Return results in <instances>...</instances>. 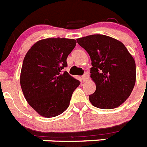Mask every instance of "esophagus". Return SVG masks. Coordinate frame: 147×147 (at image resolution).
<instances>
[{
    "instance_id": "1",
    "label": "esophagus",
    "mask_w": 147,
    "mask_h": 147,
    "mask_svg": "<svg viewBox=\"0 0 147 147\" xmlns=\"http://www.w3.org/2000/svg\"><path fill=\"white\" fill-rule=\"evenodd\" d=\"M89 78H90V75H89L88 72H85L84 75L82 76L81 78H82V81H87L89 79Z\"/></svg>"
}]
</instances>
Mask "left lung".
Segmentation results:
<instances>
[{
    "instance_id": "left-lung-1",
    "label": "left lung",
    "mask_w": 147,
    "mask_h": 147,
    "mask_svg": "<svg viewBox=\"0 0 147 147\" xmlns=\"http://www.w3.org/2000/svg\"><path fill=\"white\" fill-rule=\"evenodd\" d=\"M91 59L90 78L96 89L89 95L91 104L113 109L129 98L136 81L134 58L123 43L108 36L94 34L77 39Z\"/></svg>"
}]
</instances>
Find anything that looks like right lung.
<instances>
[{
  "label": "right lung",
  "mask_w": 147,
  "mask_h": 147,
  "mask_svg": "<svg viewBox=\"0 0 147 147\" xmlns=\"http://www.w3.org/2000/svg\"><path fill=\"white\" fill-rule=\"evenodd\" d=\"M76 41L49 38L29 49L22 66L20 84L28 104L40 116L50 118L63 113L80 81L63 71Z\"/></svg>",
  "instance_id": "add662e5"
}]
</instances>
